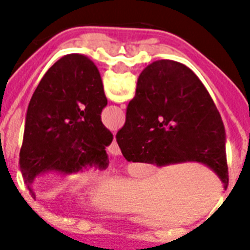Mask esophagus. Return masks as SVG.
<instances>
[{"instance_id": "1", "label": "esophagus", "mask_w": 250, "mask_h": 250, "mask_svg": "<svg viewBox=\"0 0 250 250\" xmlns=\"http://www.w3.org/2000/svg\"><path fill=\"white\" fill-rule=\"evenodd\" d=\"M107 152H109L110 154H113V156H119V154H121V149L118 146L117 141L113 140V143L110 144V146H107Z\"/></svg>"}]
</instances>
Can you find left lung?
I'll use <instances>...</instances> for the list:
<instances>
[{"instance_id":"1","label":"left lung","mask_w":250,"mask_h":250,"mask_svg":"<svg viewBox=\"0 0 250 250\" xmlns=\"http://www.w3.org/2000/svg\"><path fill=\"white\" fill-rule=\"evenodd\" d=\"M106 105L101 75L88 57L67 54L49 68L29 101L19 154L31 193L39 175L109 166L105 148L113 133L101 122Z\"/></svg>"}]
</instances>
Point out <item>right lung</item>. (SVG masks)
Masks as SVG:
<instances>
[{"label":"right lung","mask_w":250,"mask_h":250,"mask_svg":"<svg viewBox=\"0 0 250 250\" xmlns=\"http://www.w3.org/2000/svg\"><path fill=\"white\" fill-rule=\"evenodd\" d=\"M117 143L128 162H200L229 186L219 111L201 80L179 62L156 61L143 70Z\"/></svg>","instance_id":"add662e5"}]
</instances>
